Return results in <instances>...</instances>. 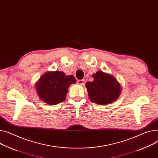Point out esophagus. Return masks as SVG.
Instances as JSON below:
<instances>
[{
    "instance_id": "obj_1",
    "label": "esophagus",
    "mask_w": 158,
    "mask_h": 158,
    "mask_svg": "<svg viewBox=\"0 0 158 158\" xmlns=\"http://www.w3.org/2000/svg\"><path fill=\"white\" fill-rule=\"evenodd\" d=\"M77 82L78 85H81V86H83V85H85V81L84 80V79L78 80Z\"/></svg>"
}]
</instances>
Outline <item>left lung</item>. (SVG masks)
I'll return each instance as SVG.
<instances>
[{
  "instance_id": "8db88e82",
  "label": "left lung",
  "mask_w": 158,
  "mask_h": 158,
  "mask_svg": "<svg viewBox=\"0 0 158 158\" xmlns=\"http://www.w3.org/2000/svg\"><path fill=\"white\" fill-rule=\"evenodd\" d=\"M91 76L94 80L87 82L86 85L91 102L98 105H107L119 98L122 88L120 83L113 76L99 70Z\"/></svg>"
}]
</instances>
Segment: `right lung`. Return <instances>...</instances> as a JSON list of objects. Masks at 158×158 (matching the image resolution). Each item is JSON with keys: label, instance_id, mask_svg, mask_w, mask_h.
<instances>
[{"label": "right lung", "instance_id": "add662e5", "mask_svg": "<svg viewBox=\"0 0 158 158\" xmlns=\"http://www.w3.org/2000/svg\"><path fill=\"white\" fill-rule=\"evenodd\" d=\"M76 82L72 75L67 76L64 72L49 71L42 76L35 84L39 98L50 106L64 102L69 87Z\"/></svg>", "mask_w": 158, "mask_h": 158}]
</instances>
